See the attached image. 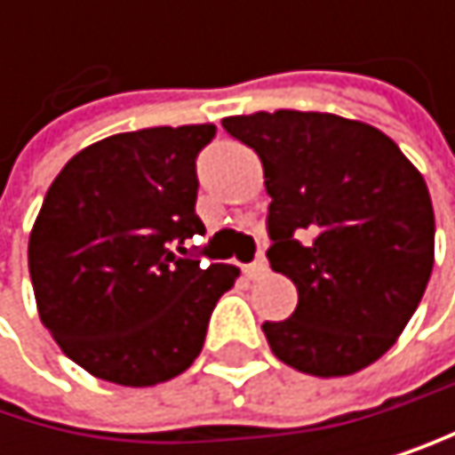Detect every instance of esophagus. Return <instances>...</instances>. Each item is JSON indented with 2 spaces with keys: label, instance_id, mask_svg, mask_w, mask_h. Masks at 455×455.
I'll return each mask as SVG.
<instances>
[{
  "label": "esophagus",
  "instance_id": "34e87169",
  "mask_svg": "<svg viewBox=\"0 0 455 455\" xmlns=\"http://www.w3.org/2000/svg\"><path fill=\"white\" fill-rule=\"evenodd\" d=\"M245 273H248V278H261V275H265L267 273V259L265 256H256L253 261H251V265L245 267Z\"/></svg>",
  "mask_w": 455,
  "mask_h": 455
}]
</instances>
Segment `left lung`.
<instances>
[{
    "instance_id": "1",
    "label": "left lung",
    "mask_w": 455,
    "mask_h": 455,
    "mask_svg": "<svg viewBox=\"0 0 455 455\" xmlns=\"http://www.w3.org/2000/svg\"><path fill=\"white\" fill-rule=\"evenodd\" d=\"M265 169L270 267L297 308L265 322L278 360L311 377H349L379 360L412 319L434 267L423 174L382 131L319 111L223 119Z\"/></svg>"
}]
</instances>
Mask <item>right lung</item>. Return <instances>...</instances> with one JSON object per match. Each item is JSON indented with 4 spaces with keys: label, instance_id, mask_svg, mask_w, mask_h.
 Listing matches in <instances>:
<instances>
[{
    "label": "right lung",
    "instance_id": "right-lung-1",
    "mask_svg": "<svg viewBox=\"0 0 455 455\" xmlns=\"http://www.w3.org/2000/svg\"><path fill=\"white\" fill-rule=\"evenodd\" d=\"M212 136L210 122L116 133L73 155L48 188L29 235L37 314L98 379L149 387L182 374L240 275L182 248L204 232L196 155Z\"/></svg>",
    "mask_w": 455,
    "mask_h": 455
}]
</instances>
